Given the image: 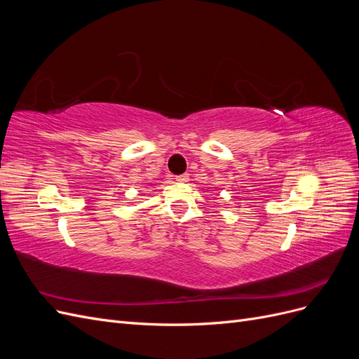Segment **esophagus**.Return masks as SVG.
Returning a JSON list of instances; mask_svg holds the SVG:
<instances>
[{"label": "esophagus", "mask_w": 359, "mask_h": 359, "mask_svg": "<svg viewBox=\"0 0 359 359\" xmlns=\"http://www.w3.org/2000/svg\"><path fill=\"white\" fill-rule=\"evenodd\" d=\"M175 180L178 182H187L189 181V173H182V175H178Z\"/></svg>", "instance_id": "obj_1"}]
</instances>
